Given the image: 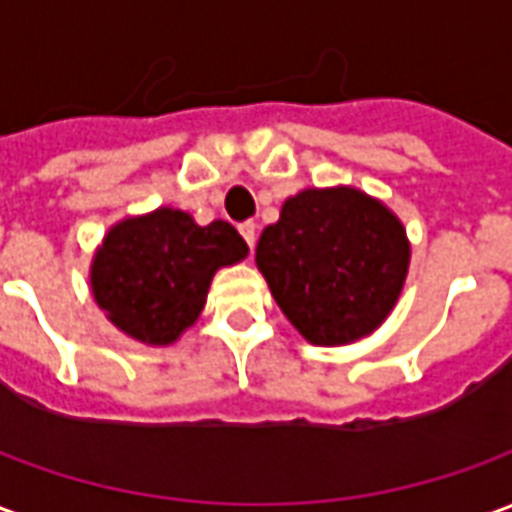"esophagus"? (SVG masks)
Listing matches in <instances>:
<instances>
[{
	"label": "esophagus",
	"mask_w": 512,
	"mask_h": 512,
	"mask_svg": "<svg viewBox=\"0 0 512 512\" xmlns=\"http://www.w3.org/2000/svg\"><path fill=\"white\" fill-rule=\"evenodd\" d=\"M238 233L244 235V241L249 244V249H255V238H257V224L255 222H241V224H238Z\"/></svg>",
	"instance_id": "obj_1"
}]
</instances>
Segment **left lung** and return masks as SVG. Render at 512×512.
<instances>
[{
  "instance_id": "left-lung-1",
  "label": "left lung",
  "mask_w": 512,
  "mask_h": 512,
  "mask_svg": "<svg viewBox=\"0 0 512 512\" xmlns=\"http://www.w3.org/2000/svg\"><path fill=\"white\" fill-rule=\"evenodd\" d=\"M271 296L315 345H345L378 329L408 271L403 224L356 189H307L282 205L255 252Z\"/></svg>"
}]
</instances>
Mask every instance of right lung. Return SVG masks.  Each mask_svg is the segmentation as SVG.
<instances>
[{
	"instance_id": "1",
	"label": "right lung",
	"mask_w": 512,
	"mask_h": 512,
	"mask_svg": "<svg viewBox=\"0 0 512 512\" xmlns=\"http://www.w3.org/2000/svg\"><path fill=\"white\" fill-rule=\"evenodd\" d=\"M246 252L233 224L200 227L189 213L158 208L109 230L93 263V296L120 332L169 345L197 321L216 268Z\"/></svg>"
}]
</instances>
